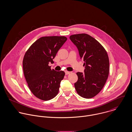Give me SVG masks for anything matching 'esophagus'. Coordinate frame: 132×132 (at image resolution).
<instances>
[{
  "instance_id": "34e87169",
  "label": "esophagus",
  "mask_w": 132,
  "mask_h": 132,
  "mask_svg": "<svg viewBox=\"0 0 132 132\" xmlns=\"http://www.w3.org/2000/svg\"><path fill=\"white\" fill-rule=\"evenodd\" d=\"M65 75H69L70 74V72H68V71H65Z\"/></svg>"
}]
</instances>
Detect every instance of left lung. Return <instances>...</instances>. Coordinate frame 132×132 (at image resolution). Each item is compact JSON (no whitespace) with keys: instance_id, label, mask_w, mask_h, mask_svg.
Listing matches in <instances>:
<instances>
[{"instance_id":"1","label":"left lung","mask_w":132,"mask_h":132,"mask_svg":"<svg viewBox=\"0 0 132 132\" xmlns=\"http://www.w3.org/2000/svg\"><path fill=\"white\" fill-rule=\"evenodd\" d=\"M70 39L77 46L85 67L84 73L78 72L74 84L78 94L90 98L98 94L105 85L109 73V60L103 46L86 34L71 35Z\"/></svg>"}]
</instances>
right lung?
<instances>
[{
  "instance_id": "right-lung-1",
  "label": "right lung",
  "mask_w": 132,
  "mask_h": 132,
  "mask_svg": "<svg viewBox=\"0 0 132 132\" xmlns=\"http://www.w3.org/2000/svg\"><path fill=\"white\" fill-rule=\"evenodd\" d=\"M67 40L63 36L38 38L26 51L23 60V70L28 86L38 98L49 101L58 94L63 71H55L49 65L57 52Z\"/></svg>"
}]
</instances>
